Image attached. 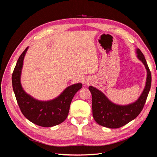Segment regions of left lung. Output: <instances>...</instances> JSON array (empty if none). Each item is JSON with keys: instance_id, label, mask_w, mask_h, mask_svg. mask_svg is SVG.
<instances>
[{"instance_id": "8db88e82", "label": "left lung", "mask_w": 157, "mask_h": 157, "mask_svg": "<svg viewBox=\"0 0 157 157\" xmlns=\"http://www.w3.org/2000/svg\"><path fill=\"white\" fill-rule=\"evenodd\" d=\"M136 52L137 58L144 64L147 72L145 87L136 101L127 105H116L99 90L89 86L92 96L93 117L98 124L109 128H121L134 120L143 109L151 86V73L143 53L139 48Z\"/></svg>"}]
</instances>
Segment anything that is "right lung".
Masks as SVG:
<instances>
[{
    "label": "right lung",
    "instance_id": "right-lung-1",
    "mask_svg": "<svg viewBox=\"0 0 157 157\" xmlns=\"http://www.w3.org/2000/svg\"><path fill=\"white\" fill-rule=\"evenodd\" d=\"M27 49L28 47L19 58L12 77V87L18 105L23 115L35 124L42 127L59 124L67 117L71 101L82 84L71 85L58 98L50 101H41L32 98L23 90L20 82L23 59Z\"/></svg>",
    "mask_w": 157,
    "mask_h": 157
}]
</instances>
